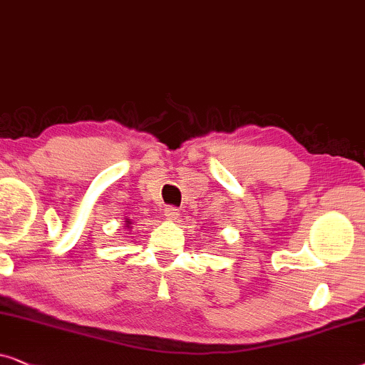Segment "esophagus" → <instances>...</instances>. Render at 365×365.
I'll list each match as a JSON object with an SVG mask.
<instances>
[{"instance_id": "1", "label": "esophagus", "mask_w": 365, "mask_h": 365, "mask_svg": "<svg viewBox=\"0 0 365 365\" xmlns=\"http://www.w3.org/2000/svg\"><path fill=\"white\" fill-rule=\"evenodd\" d=\"M180 215V210L177 207H168L167 210H165V217L168 218V220H175Z\"/></svg>"}]
</instances>
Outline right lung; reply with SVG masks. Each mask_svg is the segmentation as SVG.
Instances as JSON below:
<instances>
[{
	"instance_id": "obj_1",
	"label": "right lung",
	"mask_w": 365,
	"mask_h": 365,
	"mask_svg": "<svg viewBox=\"0 0 365 365\" xmlns=\"http://www.w3.org/2000/svg\"><path fill=\"white\" fill-rule=\"evenodd\" d=\"M128 223H130V222H128Z\"/></svg>"
}]
</instances>
